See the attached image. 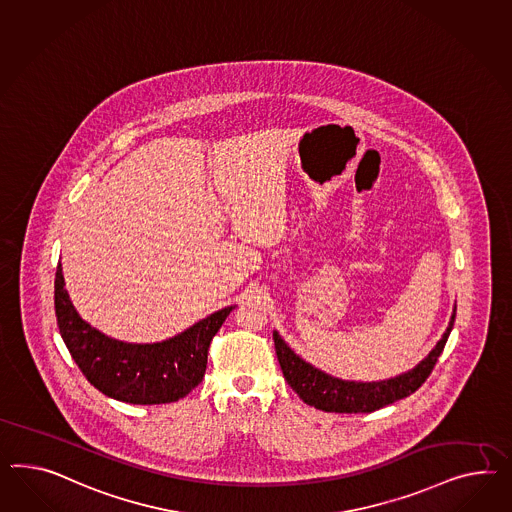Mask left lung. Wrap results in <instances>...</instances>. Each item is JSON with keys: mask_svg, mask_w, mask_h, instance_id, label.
<instances>
[{"mask_svg": "<svg viewBox=\"0 0 512 512\" xmlns=\"http://www.w3.org/2000/svg\"><path fill=\"white\" fill-rule=\"evenodd\" d=\"M453 324H455V313L442 339L438 341V345L434 346V350L415 369L391 380L369 382V384L346 382L318 371L313 365L305 363L300 356H296L277 332H274V343H276L277 360L287 384L298 393V397L305 404L315 406L317 410L337 412V414H371L374 410H380L391 402L412 395L423 386V382L429 378L436 361L443 352V346L453 330Z\"/></svg>", "mask_w": 512, "mask_h": 512, "instance_id": "1", "label": "left lung"}]
</instances>
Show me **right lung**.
<instances>
[{
	"label": "right lung",
	"instance_id": "right-lung-1",
	"mask_svg": "<svg viewBox=\"0 0 512 512\" xmlns=\"http://www.w3.org/2000/svg\"><path fill=\"white\" fill-rule=\"evenodd\" d=\"M57 326L91 386L111 399L130 404H166L186 397L207 371L208 346L233 307H225L186 332L154 345L115 341L91 328L76 313L57 264Z\"/></svg>",
	"mask_w": 512,
	"mask_h": 512
}]
</instances>
